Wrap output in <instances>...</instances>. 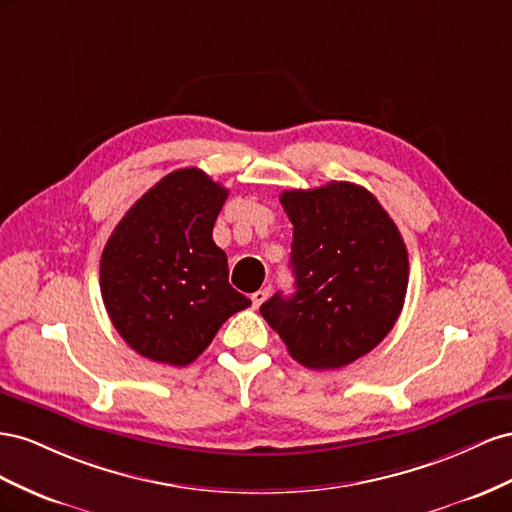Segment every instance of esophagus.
Wrapping results in <instances>:
<instances>
[{"mask_svg": "<svg viewBox=\"0 0 512 512\" xmlns=\"http://www.w3.org/2000/svg\"><path fill=\"white\" fill-rule=\"evenodd\" d=\"M268 294H270V289H268V287H264V289H257V291H255V294L251 296V300H253V306H255V309H259V306L264 304V300L268 298Z\"/></svg>", "mask_w": 512, "mask_h": 512, "instance_id": "34e87169", "label": "esophagus"}]
</instances>
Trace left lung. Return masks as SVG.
I'll list each match as a JSON object with an SVG mask.
<instances>
[{
	"label": "left lung",
	"instance_id": "8db88e82",
	"mask_svg": "<svg viewBox=\"0 0 512 512\" xmlns=\"http://www.w3.org/2000/svg\"><path fill=\"white\" fill-rule=\"evenodd\" d=\"M281 203L294 225L296 294H274L259 313L304 367H347L397 324L410 279L405 242L382 203L352 182L285 191Z\"/></svg>",
	"mask_w": 512,
	"mask_h": 512
}]
</instances>
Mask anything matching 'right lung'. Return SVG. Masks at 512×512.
<instances>
[{
  "mask_svg": "<svg viewBox=\"0 0 512 512\" xmlns=\"http://www.w3.org/2000/svg\"><path fill=\"white\" fill-rule=\"evenodd\" d=\"M229 191L195 167L156 182L100 257V294L120 337L143 358L186 367L248 300L229 285L212 229Z\"/></svg>",
  "mask_w": 512,
  "mask_h": 512,
  "instance_id": "add662e5",
  "label": "right lung"
}]
</instances>
